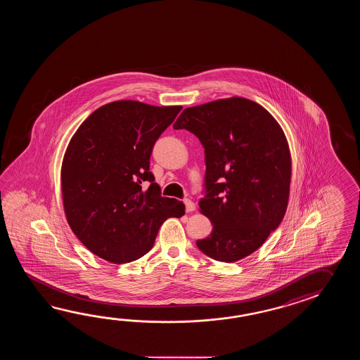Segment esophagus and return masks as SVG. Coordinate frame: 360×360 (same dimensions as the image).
<instances>
[{
  "instance_id": "esophagus-1",
  "label": "esophagus",
  "mask_w": 360,
  "mask_h": 360,
  "mask_svg": "<svg viewBox=\"0 0 360 360\" xmlns=\"http://www.w3.org/2000/svg\"><path fill=\"white\" fill-rule=\"evenodd\" d=\"M184 205H185V211H186V212L195 211V205H194V202L191 200V199H185V200H184Z\"/></svg>"
}]
</instances>
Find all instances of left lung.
<instances>
[{"label":"left lung","instance_id":"8db88e82","mask_svg":"<svg viewBox=\"0 0 360 360\" xmlns=\"http://www.w3.org/2000/svg\"><path fill=\"white\" fill-rule=\"evenodd\" d=\"M174 129L205 146L206 195L200 214L212 231L197 245L208 257L236 262L260 248L283 220L292 161L281 124L252 100L233 96L186 108Z\"/></svg>","mask_w":360,"mask_h":360}]
</instances>
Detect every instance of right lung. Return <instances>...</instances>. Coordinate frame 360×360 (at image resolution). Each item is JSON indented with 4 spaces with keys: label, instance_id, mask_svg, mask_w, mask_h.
I'll list each match as a JSON object with an SVG mask.
<instances>
[{
    "label": "right lung",
    "instance_id": "1",
    "mask_svg": "<svg viewBox=\"0 0 360 360\" xmlns=\"http://www.w3.org/2000/svg\"><path fill=\"white\" fill-rule=\"evenodd\" d=\"M181 105L117 100L92 112L70 139L61 163V197L70 229L87 250L113 264L149 252L162 224L185 214L162 197L149 161L154 143ZM149 181L151 186L141 189Z\"/></svg>",
    "mask_w": 360,
    "mask_h": 360
}]
</instances>
